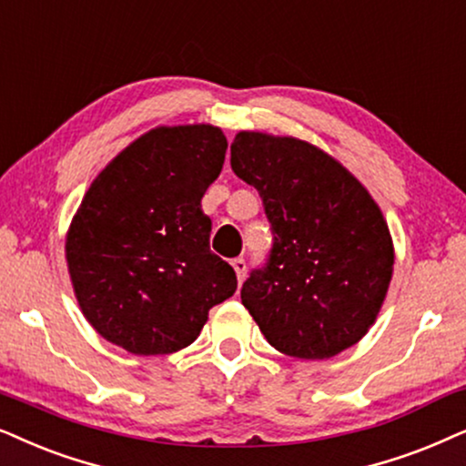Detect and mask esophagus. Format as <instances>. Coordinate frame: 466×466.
<instances>
[{
	"label": "esophagus",
	"instance_id": "esophagus-1",
	"mask_svg": "<svg viewBox=\"0 0 466 466\" xmlns=\"http://www.w3.org/2000/svg\"><path fill=\"white\" fill-rule=\"evenodd\" d=\"M231 265H233L235 274H238V280L244 282V278H246V261H244V258H233Z\"/></svg>",
	"mask_w": 466,
	"mask_h": 466
}]
</instances>
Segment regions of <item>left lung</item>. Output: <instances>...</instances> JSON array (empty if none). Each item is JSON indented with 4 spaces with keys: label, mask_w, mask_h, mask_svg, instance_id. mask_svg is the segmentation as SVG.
I'll use <instances>...</instances> for the list:
<instances>
[{
    "label": "left lung",
    "mask_w": 466,
    "mask_h": 466,
    "mask_svg": "<svg viewBox=\"0 0 466 466\" xmlns=\"http://www.w3.org/2000/svg\"><path fill=\"white\" fill-rule=\"evenodd\" d=\"M231 167L255 186L274 231L265 269L241 304L280 353L329 360L377 321L394 274V241L379 203L342 162L295 137L241 130Z\"/></svg>",
    "instance_id": "left-lung-1"
}]
</instances>
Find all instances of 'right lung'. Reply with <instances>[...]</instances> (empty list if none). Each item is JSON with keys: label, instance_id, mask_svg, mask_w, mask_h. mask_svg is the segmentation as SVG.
Returning a JSON list of instances; mask_svg holds the SVG:
<instances>
[{"label": "right lung", "instance_id": "right-lung-1", "mask_svg": "<svg viewBox=\"0 0 466 466\" xmlns=\"http://www.w3.org/2000/svg\"><path fill=\"white\" fill-rule=\"evenodd\" d=\"M227 147L218 126H156L96 175L66 233V265L83 317L105 340L135 355L175 353L235 293L201 209Z\"/></svg>", "mask_w": 466, "mask_h": 466}]
</instances>
